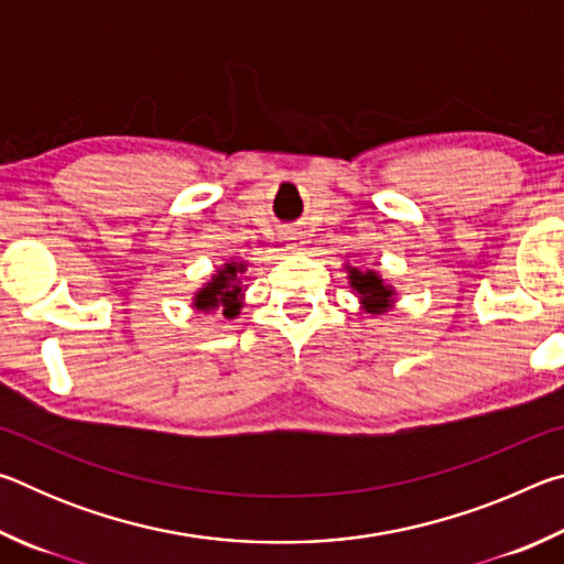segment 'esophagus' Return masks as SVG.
<instances>
[{
    "instance_id": "1",
    "label": "esophagus",
    "mask_w": 564,
    "mask_h": 564,
    "mask_svg": "<svg viewBox=\"0 0 564 564\" xmlns=\"http://www.w3.org/2000/svg\"><path fill=\"white\" fill-rule=\"evenodd\" d=\"M285 243H289V248H299L303 243V234L295 231V228H293V231L285 234Z\"/></svg>"
}]
</instances>
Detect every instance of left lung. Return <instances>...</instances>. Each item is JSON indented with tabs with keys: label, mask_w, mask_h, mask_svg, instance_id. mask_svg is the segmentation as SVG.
I'll list each match as a JSON object with an SVG mask.
<instances>
[{
	"label": "left lung",
	"mask_w": 564,
	"mask_h": 564,
	"mask_svg": "<svg viewBox=\"0 0 564 564\" xmlns=\"http://www.w3.org/2000/svg\"><path fill=\"white\" fill-rule=\"evenodd\" d=\"M350 285L360 293V299H362V303H366V308L370 313H380L390 305V289H388V285H383V281H380L373 271L360 273V271L352 269L350 271Z\"/></svg>",
	"instance_id": "1"
}]
</instances>
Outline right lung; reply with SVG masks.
Segmentation results:
<instances>
[{"mask_svg": "<svg viewBox=\"0 0 564 564\" xmlns=\"http://www.w3.org/2000/svg\"><path fill=\"white\" fill-rule=\"evenodd\" d=\"M243 269V263H226L224 271L214 275V281L206 285V289L198 291L196 295V308L198 311H214L221 305L224 316L234 318L241 303H238V295H241V279H236V273Z\"/></svg>", "mask_w": 564, "mask_h": 564, "instance_id": "right-lung-1", "label": "right lung"}]
</instances>
